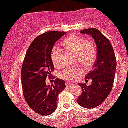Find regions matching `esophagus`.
<instances>
[{
  "label": "esophagus",
  "instance_id": "obj_1",
  "mask_svg": "<svg viewBox=\"0 0 128 128\" xmlns=\"http://www.w3.org/2000/svg\"><path fill=\"white\" fill-rule=\"evenodd\" d=\"M73 85V84L70 82H67L66 83V86H72Z\"/></svg>",
  "mask_w": 128,
  "mask_h": 128
}]
</instances>
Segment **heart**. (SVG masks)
<instances>
[{
  "instance_id": "1",
  "label": "heart",
  "mask_w": 128,
  "mask_h": 128,
  "mask_svg": "<svg viewBox=\"0 0 128 128\" xmlns=\"http://www.w3.org/2000/svg\"><path fill=\"white\" fill-rule=\"evenodd\" d=\"M62 45L75 54L77 59L84 67L89 68L96 61L97 58V48L93 42L86 41L81 36L72 35L68 36ZM52 62L55 67L60 65V51L58 48H54L50 54ZM83 74L82 68L80 67L66 68L60 73L61 78L66 80H73L78 79Z\"/></svg>"
}]
</instances>
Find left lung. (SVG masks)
<instances>
[{"instance_id":"obj_1","label":"left lung","mask_w":128,"mask_h":128,"mask_svg":"<svg viewBox=\"0 0 128 128\" xmlns=\"http://www.w3.org/2000/svg\"><path fill=\"white\" fill-rule=\"evenodd\" d=\"M80 32L92 36L96 44L97 58L92 70L86 76L92 79V84H78L82 93L78 104L86 108H93L102 104L112 90L115 76L116 59L111 42L98 29L94 28L83 29Z\"/></svg>"}]
</instances>
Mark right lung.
Masks as SVG:
<instances>
[{"instance_id":"right-lung-1","label":"right lung","mask_w":128,"mask_h":128,"mask_svg":"<svg viewBox=\"0 0 128 128\" xmlns=\"http://www.w3.org/2000/svg\"><path fill=\"white\" fill-rule=\"evenodd\" d=\"M66 32L49 31L33 40L25 55L21 72L23 93L31 109L42 116L50 115L57 108L58 95L66 88L65 82L57 78L52 86L46 80L54 70L51 51L55 42Z\"/></svg>"}]
</instances>
